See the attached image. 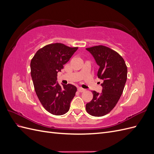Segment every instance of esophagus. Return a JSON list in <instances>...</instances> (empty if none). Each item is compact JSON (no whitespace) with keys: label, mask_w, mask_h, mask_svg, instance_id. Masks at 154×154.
Listing matches in <instances>:
<instances>
[{"label":"esophagus","mask_w":154,"mask_h":154,"mask_svg":"<svg viewBox=\"0 0 154 154\" xmlns=\"http://www.w3.org/2000/svg\"><path fill=\"white\" fill-rule=\"evenodd\" d=\"M78 92H84L85 90L84 89V88H83L82 87H79L78 88Z\"/></svg>","instance_id":"1"}]
</instances>
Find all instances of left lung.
<instances>
[{"label": "left lung", "instance_id": "left-lung-1", "mask_svg": "<svg viewBox=\"0 0 154 154\" xmlns=\"http://www.w3.org/2000/svg\"><path fill=\"white\" fill-rule=\"evenodd\" d=\"M97 66V77L103 80L102 92L92 91L93 98L86 104V110L96 117L103 116L112 110L122 96L127 79L125 60L115 51L103 45L86 49Z\"/></svg>", "mask_w": 154, "mask_h": 154}]
</instances>
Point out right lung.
I'll return each instance as SVG.
<instances>
[{
	"mask_svg": "<svg viewBox=\"0 0 154 154\" xmlns=\"http://www.w3.org/2000/svg\"><path fill=\"white\" fill-rule=\"evenodd\" d=\"M77 49L60 43L49 44L37 51L31 61V75L36 94L44 108L53 115L67 113L75 96V86H62L57 80V73Z\"/></svg>",
	"mask_w": 154,
	"mask_h": 154,
	"instance_id": "right-lung-1",
	"label": "right lung"
}]
</instances>
